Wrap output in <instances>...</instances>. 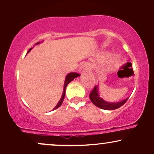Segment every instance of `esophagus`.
Here are the masks:
<instances>
[{"label": "esophagus", "instance_id": "obj_1", "mask_svg": "<svg viewBox=\"0 0 154 154\" xmlns=\"http://www.w3.org/2000/svg\"><path fill=\"white\" fill-rule=\"evenodd\" d=\"M88 69V65L87 64H85V63H84V64H82V66H80V67H79V72L80 74H83V73H84V72H85L86 71H87Z\"/></svg>", "mask_w": 154, "mask_h": 154}]
</instances>
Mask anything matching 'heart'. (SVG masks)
Wrapping results in <instances>:
<instances>
[{
    "label": "heart",
    "instance_id": "1",
    "mask_svg": "<svg viewBox=\"0 0 154 154\" xmlns=\"http://www.w3.org/2000/svg\"><path fill=\"white\" fill-rule=\"evenodd\" d=\"M118 61H119V59H118L117 56H113L112 59H111V63H116V62H117Z\"/></svg>",
    "mask_w": 154,
    "mask_h": 154
}]
</instances>
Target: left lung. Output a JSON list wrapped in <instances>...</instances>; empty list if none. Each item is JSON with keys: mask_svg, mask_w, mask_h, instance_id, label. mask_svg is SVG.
I'll use <instances>...</instances> for the list:
<instances>
[{"mask_svg": "<svg viewBox=\"0 0 154 154\" xmlns=\"http://www.w3.org/2000/svg\"><path fill=\"white\" fill-rule=\"evenodd\" d=\"M90 99L95 106L100 108V109H104V110H114V109H118V108L121 107L122 106L124 105L126 103L128 98L119 102H116V103L107 102L104 100L101 97H100L99 93H98V86L95 85L91 93V94H90Z\"/></svg>", "mask_w": 154, "mask_h": 154, "instance_id": "1", "label": "left lung"}]
</instances>
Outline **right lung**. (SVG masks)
I'll return each mask as SVG.
<instances>
[{"mask_svg":"<svg viewBox=\"0 0 154 154\" xmlns=\"http://www.w3.org/2000/svg\"><path fill=\"white\" fill-rule=\"evenodd\" d=\"M40 42H38V43H37L36 44H35V45H38V44H40ZM32 48H31L29 49V51H28L27 53H29V51L32 50ZM79 74L75 73V72H71V73L68 74V75L66 76V79H65V81H64V85H63V94H62V95H61V99L59 100V103H57V105L55 106L54 109H56L57 108H59L60 106L61 105V104H62L63 100V99H64V97H65V91H66V88L67 85H68L69 82H71L73 80V79H75V78H76V77H79Z\"/></svg>","mask_w":154,"mask_h":154,"instance_id":"1","label":"right lung"}]
</instances>
